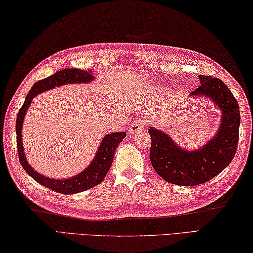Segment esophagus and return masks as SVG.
Here are the masks:
<instances>
[{
  "mask_svg": "<svg viewBox=\"0 0 253 253\" xmlns=\"http://www.w3.org/2000/svg\"><path fill=\"white\" fill-rule=\"evenodd\" d=\"M143 127H144V121H143V120H141V119L135 120V121H133V122L130 124V127H129L130 134H135L136 132L143 130Z\"/></svg>",
  "mask_w": 253,
  "mask_h": 253,
  "instance_id": "34e87169",
  "label": "esophagus"
}]
</instances>
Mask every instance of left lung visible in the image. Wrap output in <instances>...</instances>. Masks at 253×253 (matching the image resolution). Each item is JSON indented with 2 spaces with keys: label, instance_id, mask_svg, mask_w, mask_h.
I'll return each instance as SVG.
<instances>
[{
  "label": "left lung",
  "instance_id": "1",
  "mask_svg": "<svg viewBox=\"0 0 253 253\" xmlns=\"http://www.w3.org/2000/svg\"><path fill=\"white\" fill-rule=\"evenodd\" d=\"M199 78L201 84L191 95L210 97L222 111L220 129L214 138L197 151H184L169 135L154 127L149 129L153 169L167 182L184 187L208 182L222 172L234 158L239 142L240 111L236 97L220 79L211 75Z\"/></svg>",
  "mask_w": 253,
  "mask_h": 253
}]
</instances>
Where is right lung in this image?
Here are the masks:
<instances>
[{
	"mask_svg": "<svg viewBox=\"0 0 253 253\" xmlns=\"http://www.w3.org/2000/svg\"><path fill=\"white\" fill-rule=\"evenodd\" d=\"M93 80V75L91 71H83L79 69H64L59 72L54 73L51 77L40 80L34 84L31 88L28 95L25 97V101L22 108L19 111L16 118V144H17V153L22 167L25 170L26 173L37 181L38 183L44 185L52 191L62 194H73L79 193L85 190L91 189L95 185L100 184L104 180L105 175L108 174V171L112 166L113 157L115 149L118 148L120 142L126 138V132H117V133H111L105 135V138L101 142L99 151L96 152L94 160L91 162L85 170L77 176H73L71 179L66 180H54L48 179L46 176H43L39 172L34 171L33 168L28 163L23 152V145H22V123H23L24 115L26 110L29 109L33 97L37 96L39 93L44 92L54 86L63 85L66 83H85Z\"/></svg>",
	"mask_w": 253,
	"mask_h": 253,
	"instance_id": "add662e5",
	"label": "right lung"
}]
</instances>
